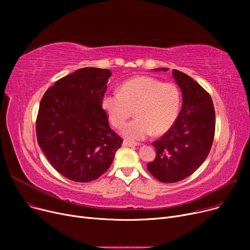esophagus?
Segmentation results:
<instances>
[{
    "instance_id": "obj_1",
    "label": "esophagus",
    "mask_w": 250,
    "mask_h": 250,
    "mask_svg": "<svg viewBox=\"0 0 250 250\" xmlns=\"http://www.w3.org/2000/svg\"><path fill=\"white\" fill-rule=\"evenodd\" d=\"M123 146H124V147H136V146H138V144L130 143V142H128V141H124Z\"/></svg>"
}]
</instances>
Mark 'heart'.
<instances>
[{
    "label": "heart",
    "instance_id": "obj_1",
    "mask_svg": "<svg viewBox=\"0 0 250 250\" xmlns=\"http://www.w3.org/2000/svg\"><path fill=\"white\" fill-rule=\"evenodd\" d=\"M102 106L116 128L123 127L135 110L136 120L127 124L122 134L136 143L152 133L165 134L173 126L181 108V93L173 83L139 76L125 81L120 91L105 94Z\"/></svg>",
    "mask_w": 250,
    "mask_h": 250
}]
</instances>
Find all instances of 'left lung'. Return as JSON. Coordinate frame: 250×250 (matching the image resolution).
Wrapping results in <instances>:
<instances>
[{
  "label": "left lung",
  "instance_id": "left-lung-1",
  "mask_svg": "<svg viewBox=\"0 0 250 250\" xmlns=\"http://www.w3.org/2000/svg\"><path fill=\"white\" fill-rule=\"evenodd\" d=\"M172 75L181 90L182 107L173 126L152 143L156 158L147 164L148 171L164 183L187 178L204 163L213 145L216 125L214 104L208 92L185 73L173 70Z\"/></svg>",
  "mask_w": 250,
  "mask_h": 250
}]
</instances>
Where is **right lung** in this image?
<instances>
[{
	"label": "right lung",
	"instance_id": "obj_1",
	"mask_svg": "<svg viewBox=\"0 0 250 250\" xmlns=\"http://www.w3.org/2000/svg\"><path fill=\"white\" fill-rule=\"evenodd\" d=\"M110 76L107 69H79L48 88L39 105L38 145L52 167L73 181L97 179L122 147L102 108Z\"/></svg>",
	"mask_w": 250,
	"mask_h": 250
}]
</instances>
